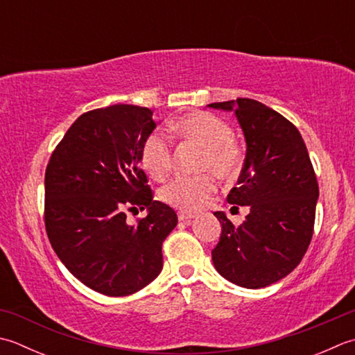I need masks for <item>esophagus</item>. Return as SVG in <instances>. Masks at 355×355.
<instances>
[{"label":"esophagus","mask_w":355,"mask_h":355,"mask_svg":"<svg viewBox=\"0 0 355 355\" xmlns=\"http://www.w3.org/2000/svg\"><path fill=\"white\" fill-rule=\"evenodd\" d=\"M193 217H196V215L189 214V212H184V211H180V212H178V220H180V221H189V220H192Z\"/></svg>","instance_id":"34e87169"}]
</instances>
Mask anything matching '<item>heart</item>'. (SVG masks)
<instances>
[{
  "label": "heart",
  "instance_id": "1",
  "mask_svg": "<svg viewBox=\"0 0 355 355\" xmlns=\"http://www.w3.org/2000/svg\"><path fill=\"white\" fill-rule=\"evenodd\" d=\"M173 130L186 140L205 148L200 159V171H211L221 180H232L240 173L245 152L234 140L229 124L207 112L186 115L173 124ZM172 140L166 132H152L141 146V163L152 178L163 180L172 166ZM217 189L212 173L196 177H175L159 189L158 196L166 205L183 211H196L203 206Z\"/></svg>",
  "mask_w": 355,
  "mask_h": 355
}]
</instances>
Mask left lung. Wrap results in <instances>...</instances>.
<instances>
[{
	"label": "left lung",
	"mask_w": 355,
	"mask_h": 355,
	"mask_svg": "<svg viewBox=\"0 0 355 355\" xmlns=\"http://www.w3.org/2000/svg\"><path fill=\"white\" fill-rule=\"evenodd\" d=\"M207 106L231 110L245 134V164L227 201L249 207L240 226L214 212L221 223L214 266L241 288H266L293 272L308 251L318 198L315 172L300 132L274 109L251 98Z\"/></svg>",
	"instance_id": "left-lung-1"
}]
</instances>
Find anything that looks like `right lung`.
<instances>
[{"instance_id":"add662e5","label":"right lung","mask_w":355,"mask_h":355,"mask_svg":"<svg viewBox=\"0 0 355 355\" xmlns=\"http://www.w3.org/2000/svg\"><path fill=\"white\" fill-rule=\"evenodd\" d=\"M148 107L114 104L76 118L44 175L49 241L69 272L109 297L137 293L163 268L162 245L178 218L154 200L141 146L157 128ZM148 215L129 225L125 211Z\"/></svg>"}]
</instances>
